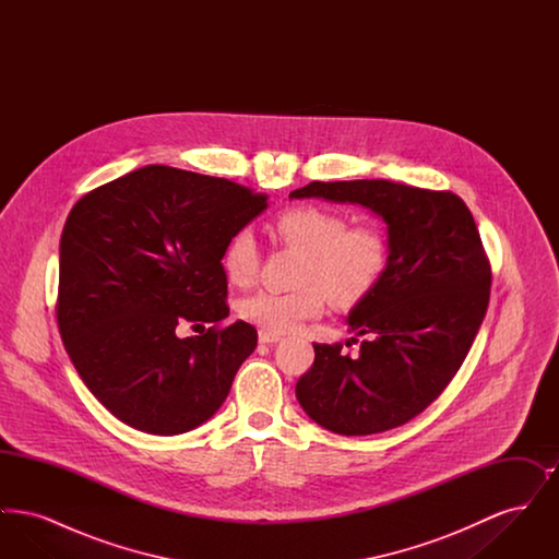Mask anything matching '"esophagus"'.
Returning <instances> with one entry per match:
<instances>
[{"instance_id":"1","label":"esophagus","mask_w":559,"mask_h":559,"mask_svg":"<svg viewBox=\"0 0 559 559\" xmlns=\"http://www.w3.org/2000/svg\"><path fill=\"white\" fill-rule=\"evenodd\" d=\"M258 337H260V344H276L283 340L278 333H267V331H260Z\"/></svg>"}]
</instances>
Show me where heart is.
Returning a JSON list of instances; mask_svg holds the SVG:
<instances>
[{"mask_svg": "<svg viewBox=\"0 0 559 559\" xmlns=\"http://www.w3.org/2000/svg\"><path fill=\"white\" fill-rule=\"evenodd\" d=\"M276 239L301 253L293 292H255L240 299V319L267 333H289L304 320L319 317L329 299L335 308H352L379 285L390 258L388 237L372 224L347 228L344 213L297 205L272 222ZM230 283L249 285L260 267V249L251 230L235 233L222 253Z\"/></svg>", "mask_w": 559, "mask_h": 559, "instance_id": "b5f03b06", "label": "heart"}]
</instances>
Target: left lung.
I'll return each mask as SVG.
<instances>
[{"label": "left lung", "mask_w": 559, "mask_h": 559, "mask_svg": "<svg viewBox=\"0 0 559 559\" xmlns=\"http://www.w3.org/2000/svg\"><path fill=\"white\" fill-rule=\"evenodd\" d=\"M356 203L388 226V267L346 322L356 356L314 344L295 396L320 427L369 436L424 413L463 365L490 297V266L467 205L390 180L310 182L289 199Z\"/></svg>", "instance_id": "1"}]
</instances>
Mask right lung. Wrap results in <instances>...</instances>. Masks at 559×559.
<instances>
[{"instance_id": "right-lung-1", "label": "right lung", "mask_w": 559, "mask_h": 559, "mask_svg": "<svg viewBox=\"0 0 559 559\" xmlns=\"http://www.w3.org/2000/svg\"><path fill=\"white\" fill-rule=\"evenodd\" d=\"M267 194L146 165L87 192L60 237L58 329L87 390L126 426L176 436L210 421L258 331L228 317L222 253ZM185 321L204 331L178 338Z\"/></svg>"}]
</instances>
